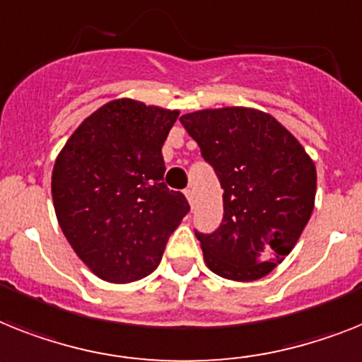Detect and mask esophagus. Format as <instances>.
Segmentation results:
<instances>
[{"label":"esophagus","mask_w":362,"mask_h":362,"mask_svg":"<svg viewBox=\"0 0 362 362\" xmlns=\"http://www.w3.org/2000/svg\"><path fill=\"white\" fill-rule=\"evenodd\" d=\"M185 196H187L188 203H190V207L194 209V190H190V188H187V190H185Z\"/></svg>","instance_id":"1"}]
</instances>
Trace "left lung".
Listing matches in <instances>:
<instances>
[{"label": "left lung", "mask_w": 362, "mask_h": 362, "mask_svg": "<svg viewBox=\"0 0 362 362\" xmlns=\"http://www.w3.org/2000/svg\"><path fill=\"white\" fill-rule=\"evenodd\" d=\"M223 188V218L196 231L207 267L233 281L270 274L309 222L315 163L279 122L244 107L198 110L179 118Z\"/></svg>", "instance_id": "left-lung-1"}]
</instances>
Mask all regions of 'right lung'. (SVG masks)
Returning a JSON list of instances; mask_svg holds the SVG:
<instances>
[{
    "label": "right lung",
    "instance_id": "add662e5",
    "mask_svg": "<svg viewBox=\"0 0 362 362\" xmlns=\"http://www.w3.org/2000/svg\"><path fill=\"white\" fill-rule=\"evenodd\" d=\"M177 110L115 100L68 139L53 166L57 220L95 276L131 283L159 267L170 235L190 211L163 183L160 149Z\"/></svg>",
    "mask_w": 362,
    "mask_h": 362
}]
</instances>
